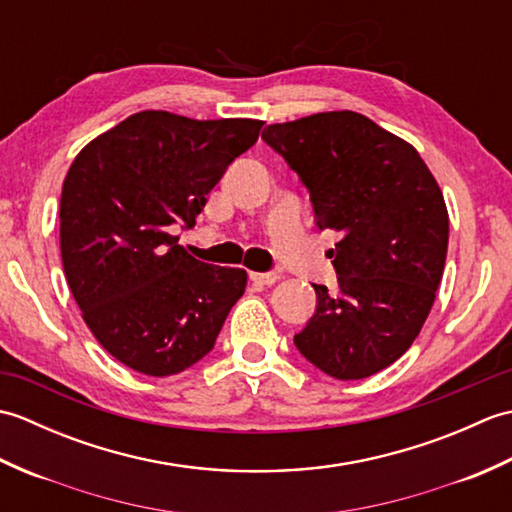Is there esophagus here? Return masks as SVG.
Segmentation results:
<instances>
[{"label":"esophagus","instance_id":"1","mask_svg":"<svg viewBox=\"0 0 512 512\" xmlns=\"http://www.w3.org/2000/svg\"><path fill=\"white\" fill-rule=\"evenodd\" d=\"M250 279L257 281V284H264V286H273L275 281L279 279V275L275 270H268V273H250Z\"/></svg>","mask_w":512,"mask_h":512}]
</instances>
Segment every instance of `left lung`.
I'll return each mask as SVG.
<instances>
[{
  "mask_svg": "<svg viewBox=\"0 0 512 512\" xmlns=\"http://www.w3.org/2000/svg\"><path fill=\"white\" fill-rule=\"evenodd\" d=\"M262 140L308 189L314 224L339 233L325 253L339 286L312 284L297 350L332 378L372 376L409 350L436 299L449 246L438 182L409 143L356 112L268 125Z\"/></svg>",
  "mask_w": 512,
  "mask_h": 512,
  "instance_id": "8db88e82",
  "label": "left lung"
}]
</instances>
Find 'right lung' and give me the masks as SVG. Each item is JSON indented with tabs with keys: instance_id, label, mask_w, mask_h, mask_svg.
<instances>
[{
	"instance_id": "obj_1",
	"label": "right lung",
	"mask_w": 512,
	"mask_h": 512,
	"mask_svg": "<svg viewBox=\"0 0 512 512\" xmlns=\"http://www.w3.org/2000/svg\"><path fill=\"white\" fill-rule=\"evenodd\" d=\"M262 121L138 112L74 158L61 191V259L83 319L116 361L173 376L213 350L246 270L198 262L176 228L257 143Z\"/></svg>"
}]
</instances>
